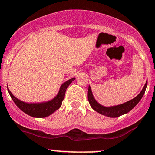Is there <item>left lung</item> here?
Returning a JSON list of instances; mask_svg holds the SVG:
<instances>
[{"label": "left lung", "mask_w": 155, "mask_h": 155, "mask_svg": "<svg viewBox=\"0 0 155 155\" xmlns=\"http://www.w3.org/2000/svg\"><path fill=\"white\" fill-rule=\"evenodd\" d=\"M147 81L146 83V84L144 85L142 91L137 95L133 99L130 100V101H127L124 104H122L118 105V106H114V107H105L101 106V104H99L97 101L95 100V98H93V93H92L91 88L89 86L88 87V93H87V98L88 101H89L90 104H91V107L95 110V111L98 112V113L101 114V115H105V116L110 117V118H117V117L120 116V115L126 114L130 111L131 110H132L136 105L138 104L139 101H140V99L142 98L143 96L144 95L146 89H147Z\"/></svg>", "instance_id": "8db88e82"}]
</instances>
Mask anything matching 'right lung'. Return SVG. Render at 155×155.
<instances>
[{
    "label": "right lung",
    "instance_id": "obj_1",
    "mask_svg": "<svg viewBox=\"0 0 155 155\" xmlns=\"http://www.w3.org/2000/svg\"><path fill=\"white\" fill-rule=\"evenodd\" d=\"M75 79V78L69 79L67 81L62 84L60 90H59L57 96L54 98V99L51 100V101H48L45 103H40V104H28L25 103L23 101H20L17 98L13 96L12 93L10 92L9 90L8 89V92L9 93L10 96L12 98L13 101H14L15 104L19 107L20 110L27 115H30L31 117H35V118H45V117L48 116L51 114H52L56 110H58L62 105V102L63 101L64 98V94H65L66 89L69 84L72 82Z\"/></svg>",
    "mask_w": 155,
    "mask_h": 155
}]
</instances>
